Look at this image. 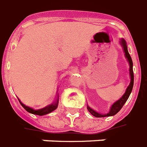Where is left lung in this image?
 Wrapping results in <instances>:
<instances>
[{
  "label": "left lung",
  "instance_id": "left-lung-1",
  "mask_svg": "<svg viewBox=\"0 0 147 147\" xmlns=\"http://www.w3.org/2000/svg\"><path fill=\"white\" fill-rule=\"evenodd\" d=\"M121 45L123 47L124 49V51L125 53V57H127V59L128 61L129 64H130V75H131V83L130 85L128 86V87L127 89L126 92L124 94V96H122L121 98L118 100L117 102L114 103L113 105H111V109L109 110V112L108 114H105V115H102V114H99L98 112H96V111H94L93 109H92L90 107L87 106L88 111H90V113L92 114V115L96 117V118H103V117H107V116H112L115 115L116 114L118 113V111H120L121 108L123 107V105H124V103L126 102L127 98H129L130 96V94H131V91H132V89H133L134 86V71H133V61H132V59H131V57L130 54H129L128 51H127V47L126 42L124 39H121Z\"/></svg>",
  "mask_w": 147,
  "mask_h": 147
}]
</instances>
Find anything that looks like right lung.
<instances>
[{"label": "right lung", "mask_w": 147, "mask_h": 147, "mask_svg": "<svg viewBox=\"0 0 147 147\" xmlns=\"http://www.w3.org/2000/svg\"><path fill=\"white\" fill-rule=\"evenodd\" d=\"M18 100L19 102H20V103L21 104V105H22L28 112L33 114V115H37L41 116L45 115H47V114H49L50 113V112H51V111H53L54 110H55V109H57V105H58V96H57V99H56V101H55V102L52 103L51 105H48V106L45 107V108H43V109H32V108L28 107L26 106V105H24V104H23V103L21 102L20 99H18Z\"/></svg>", "instance_id": "right-lung-1"}]
</instances>
